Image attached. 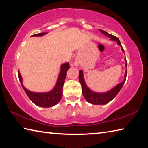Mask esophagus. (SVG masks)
Returning <instances> with one entry per match:
<instances>
[{"mask_svg":"<svg viewBox=\"0 0 148 148\" xmlns=\"http://www.w3.org/2000/svg\"><path fill=\"white\" fill-rule=\"evenodd\" d=\"M75 66H78V63H77V62H76V63H75Z\"/></svg>","mask_w":148,"mask_h":148,"instance_id":"esophagus-1","label":"esophagus"}]
</instances>
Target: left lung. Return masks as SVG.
<instances>
[{"label": "left lung", "mask_w": 148, "mask_h": 148, "mask_svg": "<svg viewBox=\"0 0 148 148\" xmlns=\"http://www.w3.org/2000/svg\"><path fill=\"white\" fill-rule=\"evenodd\" d=\"M102 34H104L105 36L109 37L110 38V40L116 42L118 46H121L122 51L124 53V49L123 48V47L121 44L119 40L117 38V37L113 36V35L110 34L108 33L107 32L102 31L101 29H99ZM125 61L126 62L125 64V66H126V71H125V73L124 75V79L123 81L121 83H119L117 84L116 86L113 88L111 89L109 91L104 92H95L93 91L88 87V86L86 85V82H85L84 77V72L82 71H80L79 72V81L81 84L82 88V93H83L84 97H85L86 101L91 103L92 104H96V105H102V104H106L108 103L111 101H112L116 95L118 94V92L120 91V90L121 89L123 86L125 82L127 77V61L126 59H125Z\"/></svg>", "instance_id": "8db88e82"}]
</instances>
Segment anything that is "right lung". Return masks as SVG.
<instances>
[{
  "label": "right lung",
  "instance_id": "add662e5",
  "mask_svg": "<svg viewBox=\"0 0 148 148\" xmlns=\"http://www.w3.org/2000/svg\"><path fill=\"white\" fill-rule=\"evenodd\" d=\"M47 33V32H42V33L33 34L31 36H42ZM69 68L70 66L69 62L61 64V67H60V72L58 77H57L56 86L51 91L47 92H37L31 91L26 89L23 84V78H22L19 71L18 72L19 79L25 92H26V94L29 97L30 100L34 104H36L38 106L44 108L52 107L56 106L57 104H58L62 98V87H63L64 80L66 76V72Z\"/></svg>",
  "mask_w": 148,
  "mask_h": 148
}]
</instances>
